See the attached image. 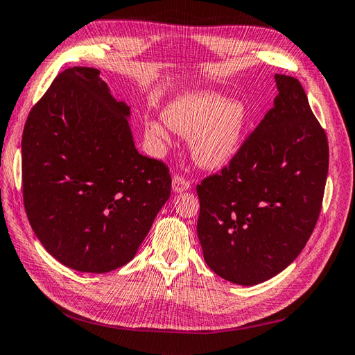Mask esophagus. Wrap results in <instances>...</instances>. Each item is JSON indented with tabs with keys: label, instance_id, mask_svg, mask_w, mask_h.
<instances>
[{
	"label": "esophagus",
	"instance_id": "esophagus-1",
	"mask_svg": "<svg viewBox=\"0 0 355 355\" xmlns=\"http://www.w3.org/2000/svg\"><path fill=\"white\" fill-rule=\"evenodd\" d=\"M171 188H173L175 192H184L191 188V184H189V180L185 179L184 176L176 175L173 178V180H171Z\"/></svg>",
	"mask_w": 355,
	"mask_h": 355
}]
</instances>
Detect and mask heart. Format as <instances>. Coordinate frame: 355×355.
<instances>
[{"label":"heart","mask_w":355,"mask_h":355,"mask_svg":"<svg viewBox=\"0 0 355 355\" xmlns=\"http://www.w3.org/2000/svg\"><path fill=\"white\" fill-rule=\"evenodd\" d=\"M164 120L175 132L192 136L191 153L201 167L218 170L239 153L247 108L241 101H227L214 92L185 93L167 106ZM145 133L153 142L170 144V130L163 121H146Z\"/></svg>","instance_id":"b5f03b06"}]
</instances>
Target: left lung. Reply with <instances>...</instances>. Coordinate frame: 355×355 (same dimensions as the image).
I'll return each mask as SVG.
<instances>
[{
  "label": "left lung",
  "mask_w": 355,
  "mask_h": 355,
  "mask_svg": "<svg viewBox=\"0 0 355 355\" xmlns=\"http://www.w3.org/2000/svg\"><path fill=\"white\" fill-rule=\"evenodd\" d=\"M274 106L220 173L197 185L204 261L231 283L254 286L302 252L323 202L329 144L305 90L274 75Z\"/></svg>",
  "instance_id": "1"
}]
</instances>
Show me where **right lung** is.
<instances>
[{
	"mask_svg": "<svg viewBox=\"0 0 355 355\" xmlns=\"http://www.w3.org/2000/svg\"><path fill=\"white\" fill-rule=\"evenodd\" d=\"M101 71L60 72L22 136L24 204L44 249L68 268L105 274L130 262L170 197L159 159L137 153L130 108Z\"/></svg>",
	"mask_w": 355,
	"mask_h": 355,
	"instance_id": "obj_1",
	"label": "right lung"
}]
</instances>
